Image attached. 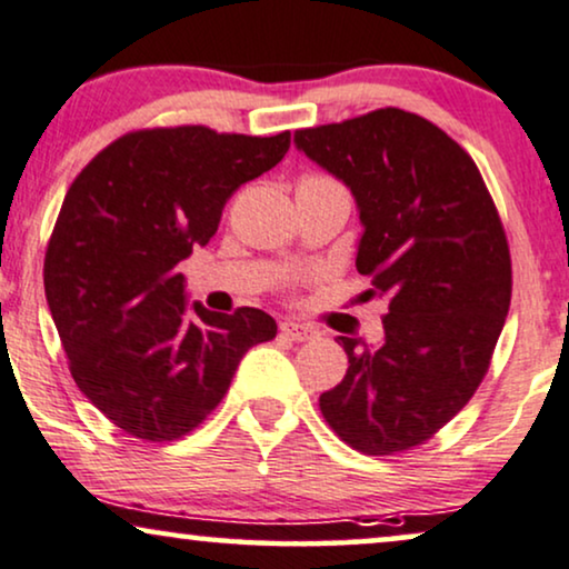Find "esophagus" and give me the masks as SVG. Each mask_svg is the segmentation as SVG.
I'll return each instance as SVG.
<instances>
[{
	"instance_id": "1",
	"label": "esophagus",
	"mask_w": 569,
	"mask_h": 569,
	"mask_svg": "<svg viewBox=\"0 0 569 569\" xmlns=\"http://www.w3.org/2000/svg\"><path fill=\"white\" fill-rule=\"evenodd\" d=\"M280 333H286V337L293 341H310L318 337V331H315V328L297 323V320H283V323H280Z\"/></svg>"
}]
</instances>
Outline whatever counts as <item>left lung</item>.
I'll use <instances>...</instances> for the list:
<instances>
[{
	"label": "left lung",
	"instance_id": "left-lung-1",
	"mask_svg": "<svg viewBox=\"0 0 569 569\" xmlns=\"http://www.w3.org/2000/svg\"><path fill=\"white\" fill-rule=\"evenodd\" d=\"M307 159L350 188L366 297L385 299V339L339 337L347 368L320 395L328 427L366 456L427 442L488 373L511 302V257L471 156L400 108L293 132Z\"/></svg>",
	"mask_w": 569,
	"mask_h": 569
}]
</instances>
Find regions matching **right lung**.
I'll list each match as a JSON object with an SVG mask.
<instances>
[{"instance_id":"obj_1","label":"right lung","mask_w":569,"mask_h":569,"mask_svg":"<svg viewBox=\"0 0 569 569\" xmlns=\"http://www.w3.org/2000/svg\"><path fill=\"white\" fill-rule=\"evenodd\" d=\"M289 146L291 132L140 129L102 148L68 188L44 254L47 305L77 387L127 435L172 442L193 432L243 355L278 333L257 307H188L177 264Z\"/></svg>"}]
</instances>
